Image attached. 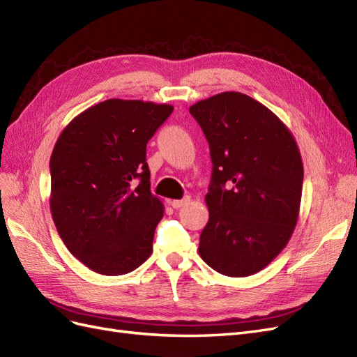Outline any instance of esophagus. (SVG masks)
<instances>
[{"instance_id":"34e87169","label":"esophagus","mask_w":357,"mask_h":357,"mask_svg":"<svg viewBox=\"0 0 357 357\" xmlns=\"http://www.w3.org/2000/svg\"><path fill=\"white\" fill-rule=\"evenodd\" d=\"M190 200H191V197H190V195H187V197H183L182 200H172V202H170V206H172V208H175V209H181L182 206L188 204Z\"/></svg>"}]
</instances>
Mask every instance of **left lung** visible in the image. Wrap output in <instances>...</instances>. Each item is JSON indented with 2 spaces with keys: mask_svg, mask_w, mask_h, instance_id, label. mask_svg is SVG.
I'll return each mask as SVG.
<instances>
[{
  "mask_svg": "<svg viewBox=\"0 0 357 357\" xmlns=\"http://www.w3.org/2000/svg\"><path fill=\"white\" fill-rule=\"evenodd\" d=\"M209 142V221L199 254L215 271L246 278L278 257L300 215L303 160L284 123L258 100L224 91L190 107Z\"/></svg>",
  "mask_w": 357,
  "mask_h": 357,
  "instance_id": "8db88e82",
  "label": "left lung"
}]
</instances>
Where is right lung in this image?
Returning <instances> with one entry per match:
<instances>
[{
	"mask_svg": "<svg viewBox=\"0 0 357 357\" xmlns=\"http://www.w3.org/2000/svg\"><path fill=\"white\" fill-rule=\"evenodd\" d=\"M172 111L167 103L108 99L57 137L52 216L68 250L91 271L121 275L151 255L165 208L149 190L146 144Z\"/></svg>",
	"mask_w": 357,
	"mask_h": 357,
	"instance_id": "1",
	"label": "right lung"
}]
</instances>
